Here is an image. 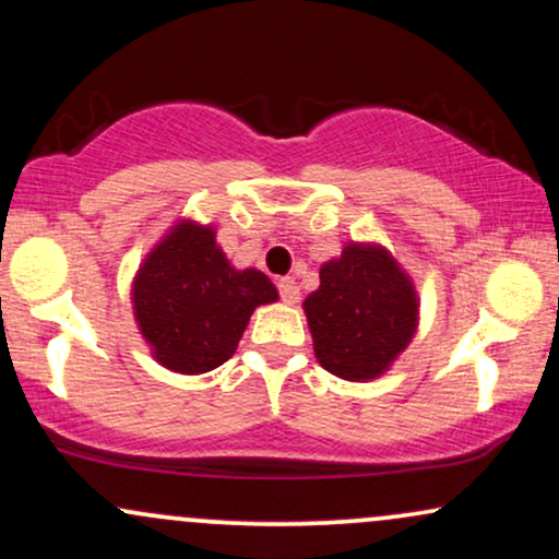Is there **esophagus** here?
<instances>
[{"label": "esophagus", "instance_id": "34e87169", "mask_svg": "<svg viewBox=\"0 0 559 559\" xmlns=\"http://www.w3.org/2000/svg\"><path fill=\"white\" fill-rule=\"evenodd\" d=\"M278 292H281V299L286 301V305H297L299 301V286L294 278H281L278 281Z\"/></svg>", "mask_w": 559, "mask_h": 559}]
</instances>
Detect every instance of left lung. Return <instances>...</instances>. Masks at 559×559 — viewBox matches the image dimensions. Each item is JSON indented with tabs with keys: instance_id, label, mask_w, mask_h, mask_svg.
<instances>
[{
	"instance_id": "obj_1",
	"label": "left lung",
	"mask_w": 559,
	"mask_h": 559,
	"mask_svg": "<svg viewBox=\"0 0 559 559\" xmlns=\"http://www.w3.org/2000/svg\"><path fill=\"white\" fill-rule=\"evenodd\" d=\"M312 349L344 381H376L418 333L420 297L413 275L376 241H346L320 265V286L301 301Z\"/></svg>"
}]
</instances>
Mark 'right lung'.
<instances>
[{
	"instance_id": "right-lung-1",
	"label": "right lung",
	"mask_w": 559,
	"mask_h": 559,
	"mask_svg": "<svg viewBox=\"0 0 559 559\" xmlns=\"http://www.w3.org/2000/svg\"><path fill=\"white\" fill-rule=\"evenodd\" d=\"M215 234L213 223L178 217L133 275L136 329L173 373H210L230 360L252 312L278 299L258 267L230 265Z\"/></svg>"
}]
</instances>
